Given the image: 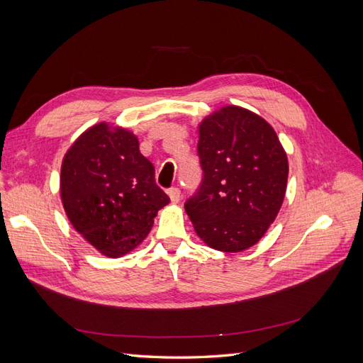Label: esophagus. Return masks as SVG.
Wrapping results in <instances>:
<instances>
[{"label":"esophagus","instance_id":"esophagus-1","mask_svg":"<svg viewBox=\"0 0 363 363\" xmlns=\"http://www.w3.org/2000/svg\"><path fill=\"white\" fill-rule=\"evenodd\" d=\"M168 195H169V200H171V203H172V204H177V203H180V191H179L177 188H172V189H169Z\"/></svg>","mask_w":363,"mask_h":363}]
</instances>
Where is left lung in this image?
<instances>
[{
  "instance_id": "1",
  "label": "left lung",
  "mask_w": 363,
  "mask_h": 363,
  "mask_svg": "<svg viewBox=\"0 0 363 363\" xmlns=\"http://www.w3.org/2000/svg\"><path fill=\"white\" fill-rule=\"evenodd\" d=\"M203 184L184 208L195 233L218 251L240 252L267 233L288 186L276 130L248 108L223 106L199 124Z\"/></svg>"
}]
</instances>
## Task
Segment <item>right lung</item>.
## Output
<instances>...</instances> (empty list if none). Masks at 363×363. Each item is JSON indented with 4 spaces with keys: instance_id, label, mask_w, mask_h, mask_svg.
Masks as SVG:
<instances>
[{
    "instance_id": "add662e5",
    "label": "right lung",
    "mask_w": 363,
    "mask_h": 363,
    "mask_svg": "<svg viewBox=\"0 0 363 363\" xmlns=\"http://www.w3.org/2000/svg\"><path fill=\"white\" fill-rule=\"evenodd\" d=\"M60 200L71 225L111 259L123 257L148 236L169 203L155 182V167L140 155L138 136L121 125L98 123L63 156Z\"/></svg>"
}]
</instances>
